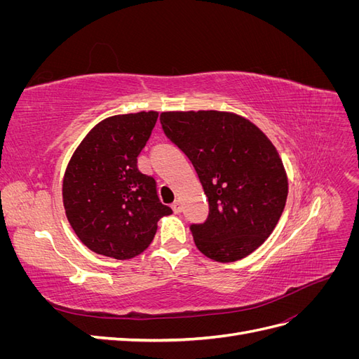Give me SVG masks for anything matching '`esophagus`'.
I'll use <instances>...</instances> for the list:
<instances>
[{
	"mask_svg": "<svg viewBox=\"0 0 359 359\" xmlns=\"http://www.w3.org/2000/svg\"><path fill=\"white\" fill-rule=\"evenodd\" d=\"M172 210H173V212H175V214H180V212L182 211V206H181V202H180V201H177V202H173V203H172Z\"/></svg>",
	"mask_w": 359,
	"mask_h": 359,
	"instance_id": "esophagus-1",
	"label": "esophagus"
}]
</instances>
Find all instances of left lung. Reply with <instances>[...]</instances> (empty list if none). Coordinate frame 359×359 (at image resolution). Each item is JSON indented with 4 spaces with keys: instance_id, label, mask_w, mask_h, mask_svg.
<instances>
[{
    "instance_id": "1",
    "label": "left lung",
    "mask_w": 359,
    "mask_h": 359,
    "mask_svg": "<svg viewBox=\"0 0 359 359\" xmlns=\"http://www.w3.org/2000/svg\"><path fill=\"white\" fill-rule=\"evenodd\" d=\"M166 136L186 154L210 203L191 224L194 244L215 262H235L273 233L287 199L277 148L250 119L224 111L161 112Z\"/></svg>"
}]
</instances>
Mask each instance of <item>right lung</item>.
<instances>
[{
  "mask_svg": "<svg viewBox=\"0 0 359 359\" xmlns=\"http://www.w3.org/2000/svg\"><path fill=\"white\" fill-rule=\"evenodd\" d=\"M158 112L114 115L94 126L73 153L62 180V203L79 240L97 255L118 260L153 243L157 222L172 214L156 181L137 169V156Z\"/></svg>",
  "mask_w": 359,
  "mask_h": 359,
  "instance_id": "obj_1",
  "label": "right lung"
}]
</instances>
